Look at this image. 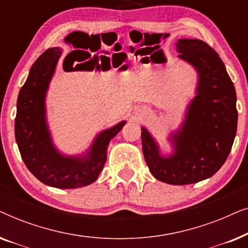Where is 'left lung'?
I'll list each match as a JSON object with an SVG mask.
<instances>
[{
  "instance_id": "left-lung-1",
  "label": "left lung",
  "mask_w": 248,
  "mask_h": 248,
  "mask_svg": "<svg viewBox=\"0 0 248 248\" xmlns=\"http://www.w3.org/2000/svg\"><path fill=\"white\" fill-rule=\"evenodd\" d=\"M178 59L198 73L195 96L183 123L167 140L164 152L148 128L141 126L142 151L151 174L171 185L204 181L225 164L237 131L236 90L218 53L200 39L181 38L175 44Z\"/></svg>"
}]
</instances>
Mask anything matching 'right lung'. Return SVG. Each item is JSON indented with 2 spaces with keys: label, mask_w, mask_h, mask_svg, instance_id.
I'll return each instance as SVG.
<instances>
[{
  "label": "right lung",
  "mask_w": 248,
  "mask_h": 248,
  "mask_svg": "<svg viewBox=\"0 0 248 248\" xmlns=\"http://www.w3.org/2000/svg\"><path fill=\"white\" fill-rule=\"evenodd\" d=\"M62 53L61 47H52L32 64L16 101L15 134L22 160L37 179L52 187L78 188L98 178L106 162L108 144L126 121L99 132L80 155H65L56 148L47 122L46 96ZM86 63L77 65V70L93 71L96 65L84 66ZM108 66L110 69V62Z\"/></svg>",
  "instance_id": "obj_1"
}]
</instances>
